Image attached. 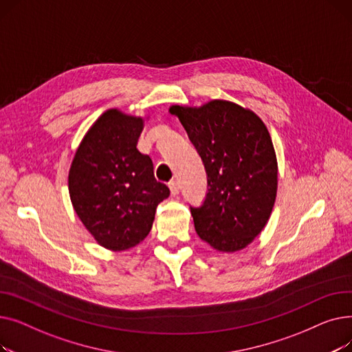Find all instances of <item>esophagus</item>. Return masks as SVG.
Here are the masks:
<instances>
[{
  "label": "esophagus",
  "instance_id": "1",
  "mask_svg": "<svg viewBox=\"0 0 352 352\" xmlns=\"http://www.w3.org/2000/svg\"><path fill=\"white\" fill-rule=\"evenodd\" d=\"M168 187H170V191H171V195H178L179 194V184L177 182V181H171L170 184H168Z\"/></svg>",
  "mask_w": 352,
  "mask_h": 352
}]
</instances>
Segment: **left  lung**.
Masks as SVG:
<instances>
[{
    "instance_id": "obj_1",
    "label": "left lung",
    "mask_w": 352,
    "mask_h": 352,
    "mask_svg": "<svg viewBox=\"0 0 352 352\" xmlns=\"http://www.w3.org/2000/svg\"><path fill=\"white\" fill-rule=\"evenodd\" d=\"M206 166L208 192L191 207L198 236L219 252L254 241L268 223L278 187L271 135L254 111L231 101L170 107Z\"/></svg>"
}]
</instances>
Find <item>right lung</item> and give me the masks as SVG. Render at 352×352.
<instances>
[{
  "label": "right lung",
  "instance_id": "obj_1",
  "mask_svg": "<svg viewBox=\"0 0 352 352\" xmlns=\"http://www.w3.org/2000/svg\"><path fill=\"white\" fill-rule=\"evenodd\" d=\"M144 118L111 108L84 135L68 174L72 207L96 241L111 251L138 245L170 190L137 148Z\"/></svg>",
  "mask_w": 352,
  "mask_h": 352
}]
</instances>
